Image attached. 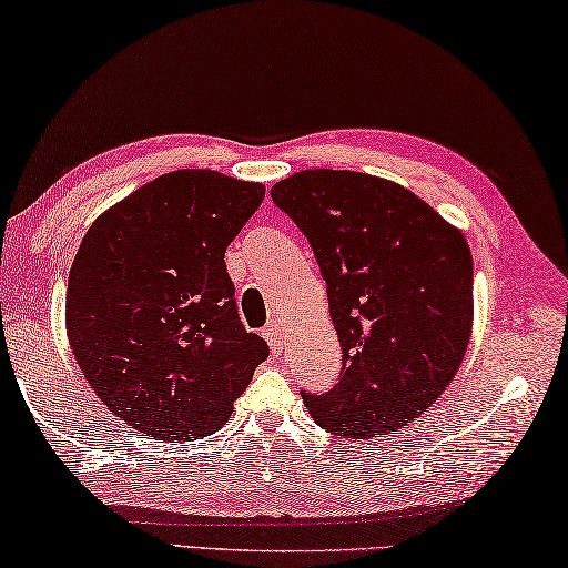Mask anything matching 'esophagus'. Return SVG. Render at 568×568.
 Returning <instances> with one entry per match:
<instances>
[{
	"mask_svg": "<svg viewBox=\"0 0 568 568\" xmlns=\"http://www.w3.org/2000/svg\"><path fill=\"white\" fill-rule=\"evenodd\" d=\"M264 339L268 342V347H272L274 355H282L284 349V342H282V327H278V322H268L264 327Z\"/></svg>",
	"mask_w": 568,
	"mask_h": 568,
	"instance_id": "1",
	"label": "esophagus"
}]
</instances>
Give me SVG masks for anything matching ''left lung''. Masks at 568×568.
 I'll return each instance as SVG.
<instances>
[{
    "instance_id": "left-lung-1",
    "label": "left lung",
    "mask_w": 568,
    "mask_h": 568,
    "mask_svg": "<svg viewBox=\"0 0 568 568\" xmlns=\"http://www.w3.org/2000/svg\"><path fill=\"white\" fill-rule=\"evenodd\" d=\"M272 201L310 241L342 345L329 393L302 397L342 438L423 415L458 372L473 327V258L458 229L403 185L355 171H302Z\"/></svg>"
}]
</instances>
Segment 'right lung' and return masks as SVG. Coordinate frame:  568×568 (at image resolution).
I'll use <instances>...</instances> for the list:
<instances>
[{"label":"right lung","mask_w":568,"mask_h":568,"mask_svg":"<svg viewBox=\"0 0 568 568\" xmlns=\"http://www.w3.org/2000/svg\"><path fill=\"white\" fill-rule=\"evenodd\" d=\"M262 201V183L173 171L82 239L64 310L74 359L108 410L155 440L216 433L268 357L223 262Z\"/></svg>","instance_id":"obj_1"}]
</instances>
